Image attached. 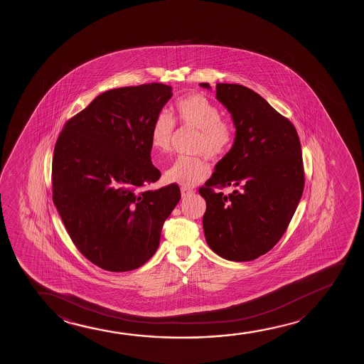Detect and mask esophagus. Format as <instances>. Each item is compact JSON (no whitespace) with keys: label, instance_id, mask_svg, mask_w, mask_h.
Returning <instances> with one entry per match:
<instances>
[{"label":"esophagus","instance_id":"34e87169","mask_svg":"<svg viewBox=\"0 0 364 364\" xmlns=\"http://www.w3.org/2000/svg\"><path fill=\"white\" fill-rule=\"evenodd\" d=\"M194 194V190L190 189V188H181V196L183 198H188V196H190V195Z\"/></svg>","mask_w":364,"mask_h":364}]
</instances>
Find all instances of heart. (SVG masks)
Wrapping results in <instances>:
<instances>
[{"instance_id":"b5f03b06","label":"heart","mask_w":364,"mask_h":364,"mask_svg":"<svg viewBox=\"0 0 364 364\" xmlns=\"http://www.w3.org/2000/svg\"><path fill=\"white\" fill-rule=\"evenodd\" d=\"M174 119L183 127L198 130L193 151L220 160L229 154L235 141L234 125L221 118L218 105L201 95H185L176 100ZM169 114L156 115L150 132V143L155 151L168 153L174 136L175 122ZM210 166L203 156H179L165 171V179L173 184L193 186L206 179Z\"/></svg>"}]
</instances>
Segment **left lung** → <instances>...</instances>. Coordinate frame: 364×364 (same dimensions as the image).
I'll return each instance as SVG.
<instances>
[{
  "label": "left lung",
  "mask_w": 364,
  "mask_h": 364,
  "mask_svg": "<svg viewBox=\"0 0 364 364\" xmlns=\"http://www.w3.org/2000/svg\"><path fill=\"white\" fill-rule=\"evenodd\" d=\"M216 98L231 113L236 136L199 189L205 239L223 259L252 261L279 242L297 209L304 188L301 143L294 125L247 87L218 83ZM228 186L235 188L229 196L214 190Z\"/></svg>",
  "instance_id": "1"
}]
</instances>
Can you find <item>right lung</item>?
<instances>
[{
	"label": "right lung",
	"instance_id": "right-lung-1",
	"mask_svg": "<svg viewBox=\"0 0 364 364\" xmlns=\"http://www.w3.org/2000/svg\"><path fill=\"white\" fill-rule=\"evenodd\" d=\"M171 95L163 83L107 90L55 141L53 203L75 247L100 269L143 266L181 198L176 184L141 190L161 175L151 164L150 132Z\"/></svg>",
	"mask_w": 364,
	"mask_h": 364
}]
</instances>
